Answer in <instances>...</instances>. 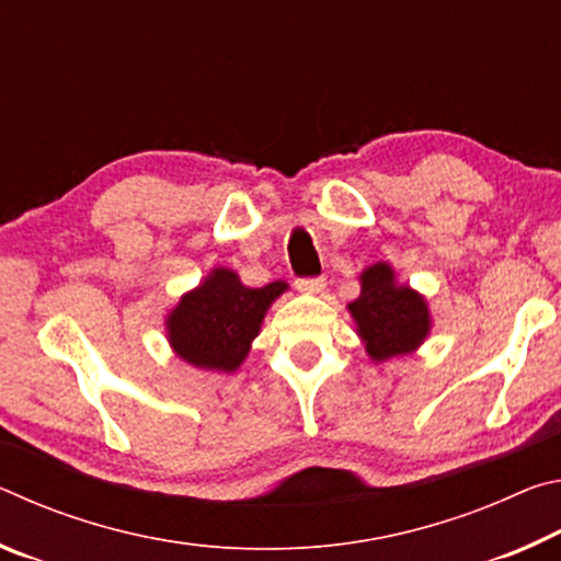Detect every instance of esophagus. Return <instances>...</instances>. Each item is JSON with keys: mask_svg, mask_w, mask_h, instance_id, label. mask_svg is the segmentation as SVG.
Listing matches in <instances>:
<instances>
[{"mask_svg": "<svg viewBox=\"0 0 561 561\" xmlns=\"http://www.w3.org/2000/svg\"><path fill=\"white\" fill-rule=\"evenodd\" d=\"M324 287H327V279L324 277H304V279H297V289L299 291H307V294H319Z\"/></svg>", "mask_w": 561, "mask_h": 561, "instance_id": "34e87169", "label": "esophagus"}]
</instances>
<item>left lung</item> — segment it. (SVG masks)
I'll list each match as a JSON object with an SVG mask.
<instances>
[{"mask_svg": "<svg viewBox=\"0 0 561 561\" xmlns=\"http://www.w3.org/2000/svg\"><path fill=\"white\" fill-rule=\"evenodd\" d=\"M348 311L374 360L411 354L431 331L428 304L408 284L396 282L388 262H376L360 272V294L348 304Z\"/></svg>", "mask_w": 561, "mask_h": 561, "instance_id": "1", "label": "left lung"}]
</instances>
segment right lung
I'll return each instance as SVG.
<instances>
[{
    "mask_svg": "<svg viewBox=\"0 0 561 561\" xmlns=\"http://www.w3.org/2000/svg\"><path fill=\"white\" fill-rule=\"evenodd\" d=\"M289 289L287 282L244 287L237 272L215 267L193 291L180 297L165 319L168 341L190 366L205 371H237L260 334L272 301Z\"/></svg>",
    "mask_w": 561,
    "mask_h": 561,
    "instance_id": "obj_1",
    "label": "right lung"
}]
</instances>
